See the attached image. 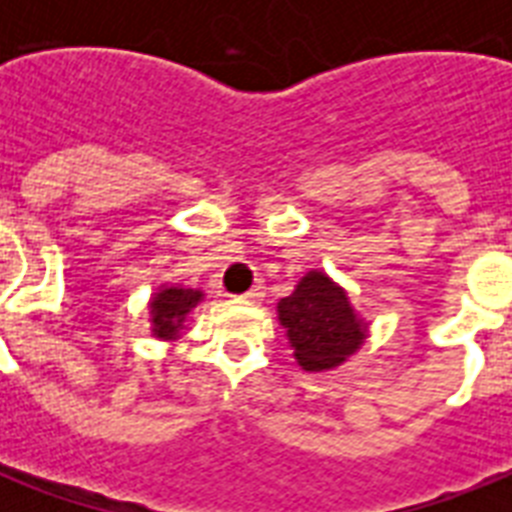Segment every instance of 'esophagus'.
<instances>
[{
  "mask_svg": "<svg viewBox=\"0 0 512 512\" xmlns=\"http://www.w3.org/2000/svg\"><path fill=\"white\" fill-rule=\"evenodd\" d=\"M263 295H265L263 287H260V284H255V287L249 289L247 295H241V297H244V300H249V303H257V300H263Z\"/></svg>",
  "mask_w": 512,
  "mask_h": 512,
  "instance_id": "esophagus-1",
  "label": "esophagus"
}]
</instances>
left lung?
I'll use <instances>...</instances> for the list:
<instances>
[{"mask_svg": "<svg viewBox=\"0 0 512 512\" xmlns=\"http://www.w3.org/2000/svg\"><path fill=\"white\" fill-rule=\"evenodd\" d=\"M276 316L305 372L337 369L369 337V321L353 308L348 289L319 268L305 273L292 295L281 297Z\"/></svg>", "mask_w": 512, "mask_h": 512, "instance_id": "8db88e82", "label": "left lung"}]
</instances>
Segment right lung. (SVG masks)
Returning <instances> with one entry per match:
<instances>
[{
  "label": "right lung",
  "instance_id": "right-lung-1",
  "mask_svg": "<svg viewBox=\"0 0 512 512\" xmlns=\"http://www.w3.org/2000/svg\"><path fill=\"white\" fill-rule=\"evenodd\" d=\"M199 303H204V292L183 284H162L148 300V321H151V335L156 340L175 342L183 337L188 316Z\"/></svg>",
  "mask_w": 512,
  "mask_h": 512
}]
</instances>
